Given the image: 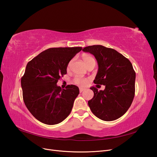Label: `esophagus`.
Instances as JSON below:
<instances>
[{
  "label": "esophagus",
  "mask_w": 157,
  "mask_h": 157,
  "mask_svg": "<svg viewBox=\"0 0 157 157\" xmlns=\"http://www.w3.org/2000/svg\"><path fill=\"white\" fill-rule=\"evenodd\" d=\"M86 90V89L84 88H79V91H80V92H82L84 90Z\"/></svg>",
  "instance_id": "1"
}]
</instances>
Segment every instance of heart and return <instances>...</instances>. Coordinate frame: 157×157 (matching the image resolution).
Returning <instances> with one entry per match:
<instances>
[{
    "label": "heart",
    "instance_id": "obj_1",
    "mask_svg": "<svg viewBox=\"0 0 157 157\" xmlns=\"http://www.w3.org/2000/svg\"><path fill=\"white\" fill-rule=\"evenodd\" d=\"M82 60L84 61V63H85V65H86V67L90 65V63H96V61H95L94 58H93L92 56L88 55V54H84L82 57ZM71 62H72V61H71V62L69 63L68 65V67H70V65L71 64ZM74 82L76 84L79 85V86H84V85H86L88 82V80L85 78L83 77H76L74 79Z\"/></svg>",
    "mask_w": 157,
    "mask_h": 157
}]
</instances>
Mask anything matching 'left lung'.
Here are the masks:
<instances>
[{"label": "left lung", "mask_w": 157, "mask_h": 157, "mask_svg": "<svg viewBox=\"0 0 157 157\" xmlns=\"http://www.w3.org/2000/svg\"><path fill=\"white\" fill-rule=\"evenodd\" d=\"M96 58L98 71L94 82L104 85V90L92 86L94 97L88 103L94 115L105 121L122 117L130 107L135 95L136 73L129 59L113 48L101 45L85 47Z\"/></svg>", "instance_id": "8db88e82"}]
</instances>
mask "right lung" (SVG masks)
Returning a JSON list of instances; mask_svg holds the SVG:
<instances>
[{
	"label": "right lung",
	"mask_w": 157,
	"mask_h": 157,
	"mask_svg": "<svg viewBox=\"0 0 157 157\" xmlns=\"http://www.w3.org/2000/svg\"><path fill=\"white\" fill-rule=\"evenodd\" d=\"M82 47L51 48L28 62L21 79L23 99L27 108L38 121L57 124L70 114L79 94L75 85L61 89L58 80L67 73V67Z\"/></svg>",
	"instance_id": "obj_1"
}]
</instances>
